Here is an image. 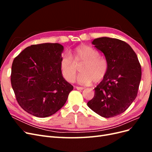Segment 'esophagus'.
<instances>
[{
  "label": "esophagus",
  "instance_id": "obj_1",
  "mask_svg": "<svg viewBox=\"0 0 152 152\" xmlns=\"http://www.w3.org/2000/svg\"><path fill=\"white\" fill-rule=\"evenodd\" d=\"M75 88L77 89V90H83L84 88V87H79V86H76Z\"/></svg>",
  "mask_w": 152,
  "mask_h": 152
}]
</instances>
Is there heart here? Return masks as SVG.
Segmentation results:
<instances>
[{"mask_svg": "<svg viewBox=\"0 0 152 152\" xmlns=\"http://www.w3.org/2000/svg\"><path fill=\"white\" fill-rule=\"evenodd\" d=\"M80 64L81 72L77 80L81 84H89L91 82L99 83L104 80L108 72V64L99 53L88 45H80L73 49L70 55H62L59 63L62 75L66 80H75L77 73V66Z\"/></svg>", "mask_w": 152, "mask_h": 152, "instance_id": "1", "label": "heart"}]
</instances>
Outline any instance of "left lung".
Returning a JSON list of instances; mask_svg holds the SVG:
<instances>
[{
	"instance_id": "1",
	"label": "left lung",
	"mask_w": 152,
	"mask_h": 152,
	"mask_svg": "<svg viewBox=\"0 0 152 152\" xmlns=\"http://www.w3.org/2000/svg\"><path fill=\"white\" fill-rule=\"evenodd\" d=\"M92 44L104 54L108 72L94 89V96L87 106L100 116L113 117L125 112L136 98L141 65L135 52L124 41L101 37Z\"/></svg>"
}]
</instances>
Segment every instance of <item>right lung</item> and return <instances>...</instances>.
Segmentation results:
<instances>
[{"label": "right lung", "mask_w": 152, "mask_h": 152, "mask_svg": "<svg viewBox=\"0 0 152 152\" xmlns=\"http://www.w3.org/2000/svg\"><path fill=\"white\" fill-rule=\"evenodd\" d=\"M58 43L31 45L14 59L11 82L18 104L37 117L52 115L66 103L73 87L65 80Z\"/></svg>", "instance_id": "1"}]
</instances>
